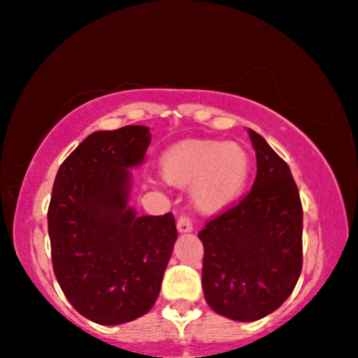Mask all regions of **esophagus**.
Returning <instances> with one entry per match:
<instances>
[{"label":"esophagus","instance_id":"obj_1","mask_svg":"<svg viewBox=\"0 0 358 358\" xmlns=\"http://www.w3.org/2000/svg\"><path fill=\"white\" fill-rule=\"evenodd\" d=\"M176 229H178L180 234H187V232L193 231V224L187 216H180L176 221Z\"/></svg>","mask_w":358,"mask_h":358}]
</instances>
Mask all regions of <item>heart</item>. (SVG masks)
<instances>
[{
  "instance_id": "1",
  "label": "heart",
  "mask_w": 358,
  "mask_h": 358,
  "mask_svg": "<svg viewBox=\"0 0 358 358\" xmlns=\"http://www.w3.org/2000/svg\"><path fill=\"white\" fill-rule=\"evenodd\" d=\"M160 170L171 187H189L194 211L217 216L244 194L252 175V159L237 142L188 139L162 155Z\"/></svg>"
}]
</instances>
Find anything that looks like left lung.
Wrapping results in <instances>:
<instances>
[{"mask_svg":"<svg viewBox=\"0 0 358 358\" xmlns=\"http://www.w3.org/2000/svg\"><path fill=\"white\" fill-rule=\"evenodd\" d=\"M250 193L198 237L203 242V292L214 313L252 322L287 301L303 266V208L289 166L255 131Z\"/></svg>","mask_w":358,"mask_h":358,"instance_id":"1","label":"left lung"}]
</instances>
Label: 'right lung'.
Here are the masks:
<instances>
[{
	"label": "right lung",
	"mask_w": 358,
	"mask_h": 358,
	"mask_svg": "<svg viewBox=\"0 0 358 358\" xmlns=\"http://www.w3.org/2000/svg\"><path fill=\"white\" fill-rule=\"evenodd\" d=\"M145 126L96 131L57 171L47 221L52 265L71 306L117 326L144 316L159 298L176 241L175 217L137 216L131 169L150 144Z\"/></svg>",
	"instance_id": "add662e5"
}]
</instances>
